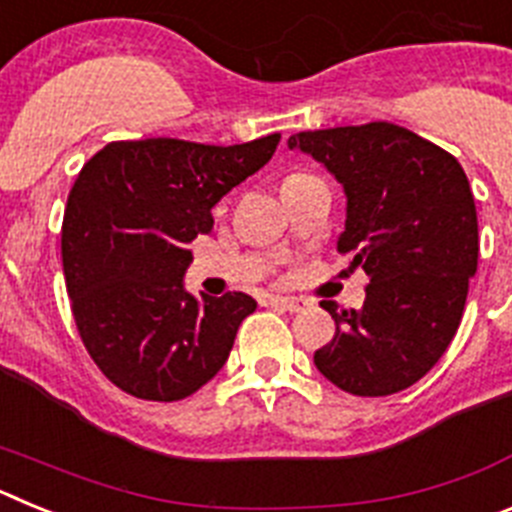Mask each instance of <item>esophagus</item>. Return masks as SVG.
Instances as JSON below:
<instances>
[{"label":"esophagus","mask_w":512,"mask_h":512,"mask_svg":"<svg viewBox=\"0 0 512 512\" xmlns=\"http://www.w3.org/2000/svg\"><path fill=\"white\" fill-rule=\"evenodd\" d=\"M269 305L271 307H282V310H289V312H300L305 310L307 302L300 300V297H269Z\"/></svg>","instance_id":"34e87169"}]
</instances>
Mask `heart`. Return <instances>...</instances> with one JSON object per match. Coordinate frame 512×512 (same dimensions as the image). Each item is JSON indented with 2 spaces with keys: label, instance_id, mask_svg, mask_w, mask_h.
I'll return each instance as SVG.
<instances>
[{
  "label": "heart",
  "instance_id": "1",
  "mask_svg": "<svg viewBox=\"0 0 512 512\" xmlns=\"http://www.w3.org/2000/svg\"><path fill=\"white\" fill-rule=\"evenodd\" d=\"M292 176H300V174H292ZM292 176H289V179H292Z\"/></svg>",
  "mask_w": 512,
  "mask_h": 512
}]
</instances>
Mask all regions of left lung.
Here are the masks:
<instances>
[{"instance_id": "obj_1", "label": "left lung", "mask_w": 512, "mask_h": 512, "mask_svg": "<svg viewBox=\"0 0 512 512\" xmlns=\"http://www.w3.org/2000/svg\"><path fill=\"white\" fill-rule=\"evenodd\" d=\"M289 148L310 153L346 192L338 251L369 277L361 310L323 300L336 336L315 366L343 392L384 397L431 372L464 315L479 259L477 207L449 151L392 122L307 130Z\"/></svg>"}]
</instances>
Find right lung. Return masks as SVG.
Masks as SVG:
<instances>
[{
	"label": "right lung",
	"instance_id": "right-lung-1",
	"mask_svg": "<svg viewBox=\"0 0 512 512\" xmlns=\"http://www.w3.org/2000/svg\"><path fill=\"white\" fill-rule=\"evenodd\" d=\"M279 138L115 140L79 171L63 212V277L81 341L122 392L184 400L228 361L256 300L189 295V243L210 233L212 207L274 156Z\"/></svg>",
	"mask_w": 512,
	"mask_h": 512
}]
</instances>
